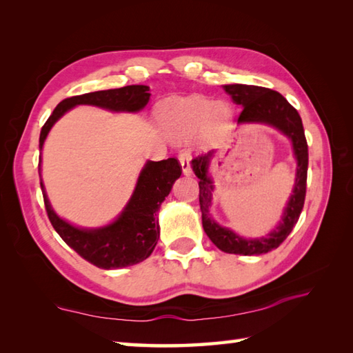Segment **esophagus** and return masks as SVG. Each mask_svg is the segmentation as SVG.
Segmentation results:
<instances>
[{
    "mask_svg": "<svg viewBox=\"0 0 353 353\" xmlns=\"http://www.w3.org/2000/svg\"><path fill=\"white\" fill-rule=\"evenodd\" d=\"M179 162L182 165V171L185 176H191V156L188 152H181L179 154Z\"/></svg>",
    "mask_w": 353,
    "mask_h": 353,
    "instance_id": "34e87169",
    "label": "esophagus"
}]
</instances>
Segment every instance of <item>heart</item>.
I'll use <instances>...</instances> for the list:
<instances>
[{
	"label": "heart",
	"instance_id": "1",
	"mask_svg": "<svg viewBox=\"0 0 353 353\" xmlns=\"http://www.w3.org/2000/svg\"><path fill=\"white\" fill-rule=\"evenodd\" d=\"M157 114L165 132L171 137L186 138L203 125L219 129L228 121L229 109L209 97L192 95L162 103Z\"/></svg>",
	"mask_w": 353,
	"mask_h": 353
}]
</instances>
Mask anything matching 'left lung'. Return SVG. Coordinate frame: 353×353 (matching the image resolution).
Masks as SVG:
<instances>
[{
  "mask_svg": "<svg viewBox=\"0 0 353 353\" xmlns=\"http://www.w3.org/2000/svg\"><path fill=\"white\" fill-rule=\"evenodd\" d=\"M226 91L236 104H241L243 112L238 117V123H267L282 130L292 141V148L297 157L296 185L290 201L285 209L282 221L272 234L259 239H245L238 236L234 232L221 228L209 215L212 197V182L208 177V165L214 152L199 154L192 159L191 165L199 181V201L201 209V223L209 239L226 253L244 254H262L277 249L285 238L290 235L292 228L301 216L306 196V176H308V144H306L302 118L299 112L291 106L285 97L279 92L262 86L247 85H226Z\"/></svg>",
  "mask_w": 353,
  "mask_h": 353,
  "instance_id": "left-lung-1",
  "label": "left lung"
}]
</instances>
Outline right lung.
<instances>
[{
	"instance_id": "add662e5",
	"label": "right lung",
	"mask_w": 353,
	"mask_h": 353,
	"mask_svg": "<svg viewBox=\"0 0 353 353\" xmlns=\"http://www.w3.org/2000/svg\"><path fill=\"white\" fill-rule=\"evenodd\" d=\"M150 88L145 85H130L108 91H97L83 95H74L57 104L50 118L45 121L39 137V148L47 138L50 129L66 110L77 104H92L109 110L137 112L150 100ZM41 167V163H39ZM182 174V165L176 157L159 162L150 161L142 170L137 188L119 219L106 228L85 230L71 226L70 223L52 211L41 181L45 211L52 228L71 249L95 267L110 270L138 264L152 254L159 239V224L156 212L168 196L176 179ZM41 176V174H39Z\"/></svg>"
}]
</instances>
